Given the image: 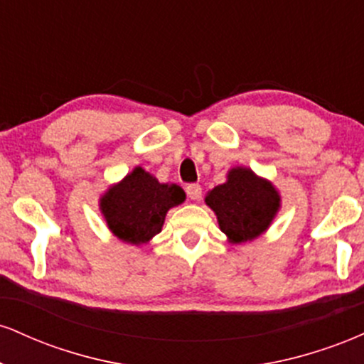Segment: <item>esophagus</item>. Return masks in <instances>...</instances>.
I'll return each instance as SVG.
<instances>
[{"label":"esophagus","instance_id":"obj_1","mask_svg":"<svg viewBox=\"0 0 364 364\" xmlns=\"http://www.w3.org/2000/svg\"><path fill=\"white\" fill-rule=\"evenodd\" d=\"M186 193L191 200H200V198H202V186L195 185V183H193V185H188L186 186Z\"/></svg>","mask_w":364,"mask_h":364}]
</instances>
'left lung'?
<instances>
[{
    "label": "left lung",
    "instance_id": "1",
    "mask_svg": "<svg viewBox=\"0 0 364 364\" xmlns=\"http://www.w3.org/2000/svg\"><path fill=\"white\" fill-rule=\"evenodd\" d=\"M225 178V183L205 195V203L214 210L229 243L257 240L274 223L281 208V193L272 181L245 166L229 169Z\"/></svg>",
    "mask_w": 364,
    "mask_h": 364
}]
</instances>
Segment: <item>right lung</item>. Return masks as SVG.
<instances>
[{"mask_svg": "<svg viewBox=\"0 0 364 364\" xmlns=\"http://www.w3.org/2000/svg\"><path fill=\"white\" fill-rule=\"evenodd\" d=\"M185 191L174 183H159L140 166L107 188L99 198V210L109 231L129 245H147L162 231L169 208L181 205Z\"/></svg>", "mask_w": 364, "mask_h": 364, "instance_id": "add662e5", "label": "right lung"}]
</instances>
